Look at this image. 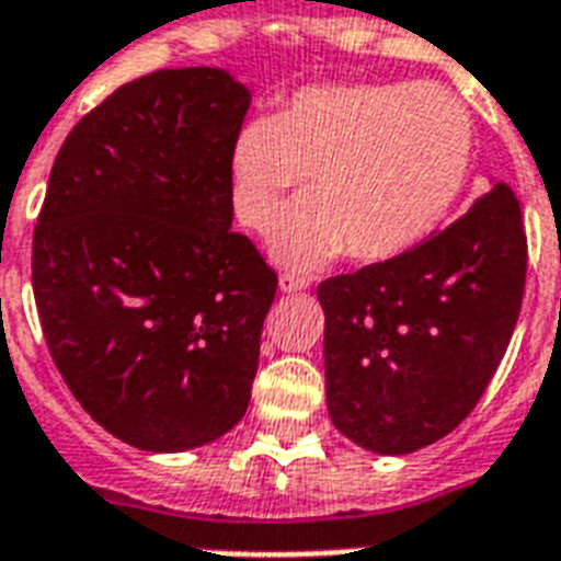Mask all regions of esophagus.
I'll use <instances>...</instances> for the list:
<instances>
[{"instance_id": "1", "label": "esophagus", "mask_w": 561, "mask_h": 561, "mask_svg": "<svg viewBox=\"0 0 561 561\" xmlns=\"http://www.w3.org/2000/svg\"><path fill=\"white\" fill-rule=\"evenodd\" d=\"M279 288L285 290V294H296V290L308 288V279H305V276H299V273L288 271L279 276Z\"/></svg>"}]
</instances>
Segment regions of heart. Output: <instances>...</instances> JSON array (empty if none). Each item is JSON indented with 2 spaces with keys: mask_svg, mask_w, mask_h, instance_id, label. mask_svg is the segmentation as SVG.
I'll list each match as a JSON object with an SVG mask.
<instances>
[{
  "mask_svg": "<svg viewBox=\"0 0 561 561\" xmlns=\"http://www.w3.org/2000/svg\"><path fill=\"white\" fill-rule=\"evenodd\" d=\"M472 163L470 108L438 83H320L273 117L250 121L230 149L236 216L279 225L305 175L311 198L288 216L279 253L294 265L348 256L389 262L430 239Z\"/></svg>",
  "mask_w": 561,
  "mask_h": 561,
  "instance_id": "obj_1",
  "label": "heart"
}]
</instances>
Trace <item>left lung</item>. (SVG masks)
Segmentation results:
<instances>
[{"instance_id": "obj_1", "label": "left lung", "mask_w": 561, "mask_h": 561, "mask_svg": "<svg viewBox=\"0 0 561 561\" xmlns=\"http://www.w3.org/2000/svg\"><path fill=\"white\" fill-rule=\"evenodd\" d=\"M525 276L522 204L495 184L403 256L320 282L336 430L380 455L449 435L507 352Z\"/></svg>"}]
</instances>
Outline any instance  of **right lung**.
Segmentation results:
<instances>
[{
  "mask_svg": "<svg viewBox=\"0 0 561 561\" xmlns=\"http://www.w3.org/2000/svg\"><path fill=\"white\" fill-rule=\"evenodd\" d=\"M250 94L218 68H163L68 131L34 227L54 366L106 432L147 453L244 417L276 271L230 230V149Z\"/></svg>",
  "mask_w": 561,
  "mask_h": 561,
  "instance_id": "obj_1",
  "label": "right lung"
}]
</instances>
